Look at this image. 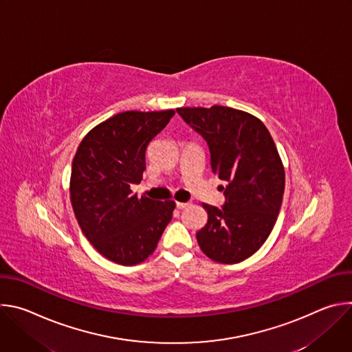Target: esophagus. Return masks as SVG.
Instances as JSON below:
<instances>
[{
	"instance_id": "obj_1",
	"label": "esophagus",
	"mask_w": 352,
	"mask_h": 352,
	"mask_svg": "<svg viewBox=\"0 0 352 352\" xmlns=\"http://www.w3.org/2000/svg\"><path fill=\"white\" fill-rule=\"evenodd\" d=\"M177 209H185L188 206V204H184V202H177Z\"/></svg>"
}]
</instances>
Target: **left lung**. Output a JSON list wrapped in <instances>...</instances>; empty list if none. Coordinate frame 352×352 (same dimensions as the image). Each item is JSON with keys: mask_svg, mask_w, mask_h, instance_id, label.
<instances>
[{"mask_svg": "<svg viewBox=\"0 0 352 352\" xmlns=\"http://www.w3.org/2000/svg\"><path fill=\"white\" fill-rule=\"evenodd\" d=\"M177 111L206 139L212 170L227 182L221 209L202 204L208 223L196 232L197 243L214 262L239 263L266 242L281 208L285 173L276 143L258 117L236 109Z\"/></svg>", "mask_w": 352, "mask_h": 352, "instance_id": "obj_1", "label": "left lung"}]
</instances>
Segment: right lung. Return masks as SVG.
Masks as SVG:
<instances>
[{
    "mask_svg": "<svg viewBox=\"0 0 352 352\" xmlns=\"http://www.w3.org/2000/svg\"><path fill=\"white\" fill-rule=\"evenodd\" d=\"M174 110L125 111L100 122L82 139L69 181L79 227L100 255L135 266L155 252L173 217L174 200L138 197L146 150L170 122Z\"/></svg>",
    "mask_w": 352,
    "mask_h": 352,
    "instance_id": "right-lung-1",
    "label": "right lung"
}]
</instances>
